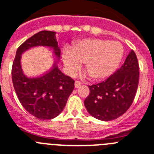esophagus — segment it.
I'll return each instance as SVG.
<instances>
[{"label":"esophagus","mask_w":154,"mask_h":154,"mask_svg":"<svg viewBox=\"0 0 154 154\" xmlns=\"http://www.w3.org/2000/svg\"><path fill=\"white\" fill-rule=\"evenodd\" d=\"M74 85H75V88H79L80 86H81V82H80V81H75Z\"/></svg>","instance_id":"1"}]
</instances>
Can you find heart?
<instances>
[{
	"label": "heart",
	"mask_w": 154,
	"mask_h": 154,
	"mask_svg": "<svg viewBox=\"0 0 154 154\" xmlns=\"http://www.w3.org/2000/svg\"><path fill=\"white\" fill-rule=\"evenodd\" d=\"M123 55V46L118 41L89 38L74 44L72 49H63V61L69 75L77 73L83 62L91 78L99 81L113 74Z\"/></svg>",
	"instance_id": "1"
}]
</instances>
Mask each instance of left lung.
<instances>
[{
  "instance_id": "obj_1",
  "label": "left lung",
  "mask_w": 154,
  "mask_h": 154,
  "mask_svg": "<svg viewBox=\"0 0 154 154\" xmlns=\"http://www.w3.org/2000/svg\"><path fill=\"white\" fill-rule=\"evenodd\" d=\"M139 67L135 51L131 50L123 66L101 83L88 86L85 99L88 112L95 118L109 121L121 115L132 104L139 85Z\"/></svg>"
}]
</instances>
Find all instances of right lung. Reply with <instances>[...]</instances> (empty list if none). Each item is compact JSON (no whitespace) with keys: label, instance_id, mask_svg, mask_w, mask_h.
<instances>
[{"label":"right lung","instance_id":"right-lung-1","mask_svg":"<svg viewBox=\"0 0 154 154\" xmlns=\"http://www.w3.org/2000/svg\"><path fill=\"white\" fill-rule=\"evenodd\" d=\"M36 46L51 48L55 57L60 58L61 51L55 32L40 31L18 48L11 68L12 83L18 99L26 110L38 119L51 120L64 109L74 88V81L62 73L56 63L51 69L41 77L26 76L21 66V55Z\"/></svg>","mask_w":154,"mask_h":154}]
</instances>
